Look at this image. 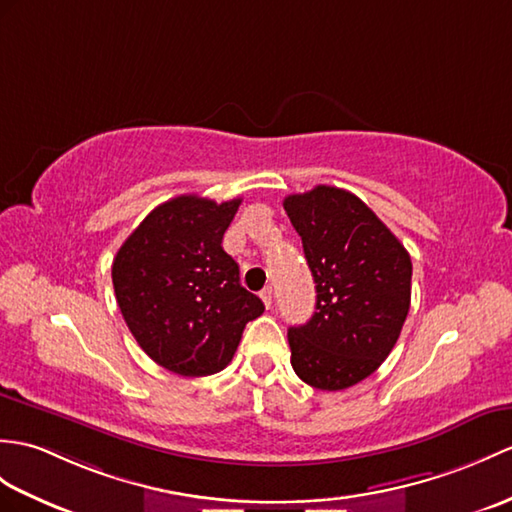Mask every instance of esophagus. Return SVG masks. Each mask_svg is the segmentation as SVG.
I'll list each match as a JSON object with an SVG mask.
<instances>
[{
  "label": "esophagus",
  "mask_w": 512,
  "mask_h": 512,
  "mask_svg": "<svg viewBox=\"0 0 512 512\" xmlns=\"http://www.w3.org/2000/svg\"><path fill=\"white\" fill-rule=\"evenodd\" d=\"M261 301H264V305L266 307H270L272 305V288H270V285H268V288H264V290H261Z\"/></svg>",
  "instance_id": "obj_1"
}]
</instances>
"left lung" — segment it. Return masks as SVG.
Returning <instances> with one entry per match:
<instances>
[{
    "instance_id": "1",
    "label": "left lung",
    "mask_w": 512,
    "mask_h": 512,
    "mask_svg": "<svg viewBox=\"0 0 512 512\" xmlns=\"http://www.w3.org/2000/svg\"><path fill=\"white\" fill-rule=\"evenodd\" d=\"M316 283V312L288 329L292 368L318 390H344L375 373L410 310L406 248L347 189L318 185L283 200Z\"/></svg>"
}]
</instances>
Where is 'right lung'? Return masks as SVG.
<instances>
[{
	"mask_svg": "<svg viewBox=\"0 0 512 512\" xmlns=\"http://www.w3.org/2000/svg\"><path fill=\"white\" fill-rule=\"evenodd\" d=\"M240 202L176 196L152 209L113 259L115 299L130 334L172 373L222 371L248 320L264 312L222 248Z\"/></svg>",
	"mask_w": 512,
	"mask_h": 512,
	"instance_id": "1",
	"label": "right lung"
}]
</instances>
